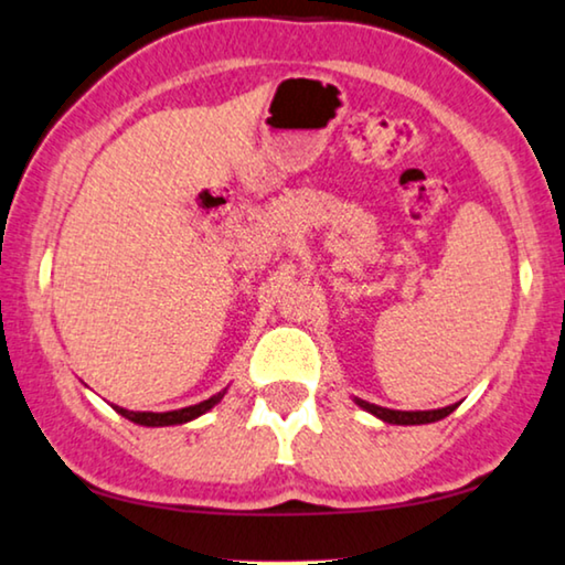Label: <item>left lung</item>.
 Masks as SVG:
<instances>
[{
	"mask_svg": "<svg viewBox=\"0 0 565 565\" xmlns=\"http://www.w3.org/2000/svg\"><path fill=\"white\" fill-rule=\"evenodd\" d=\"M359 404L361 409L371 412L373 417H379L381 423H388V425H427V423H438V419L448 417L450 412H456L458 404H448V407H440V409H425V412H402V409H386V407H379V404H371L365 399H359L355 396L353 399Z\"/></svg>",
	"mask_w": 565,
	"mask_h": 565,
	"instance_id": "1",
	"label": "left lung"
}]
</instances>
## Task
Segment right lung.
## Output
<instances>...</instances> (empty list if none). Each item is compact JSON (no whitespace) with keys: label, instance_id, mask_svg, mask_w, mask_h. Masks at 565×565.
<instances>
[{"label":"right lung","instance_id":"add662e5","mask_svg":"<svg viewBox=\"0 0 565 565\" xmlns=\"http://www.w3.org/2000/svg\"><path fill=\"white\" fill-rule=\"evenodd\" d=\"M227 394V388H222L210 399H204L200 404H192V407H181V409H171V412H132V409H125V407H115L117 415H122L125 419H130L135 425H142V427H169V425H186L192 423V419L202 417L204 412H210L214 404H220L222 396Z\"/></svg>","mask_w":565,"mask_h":565}]
</instances>
